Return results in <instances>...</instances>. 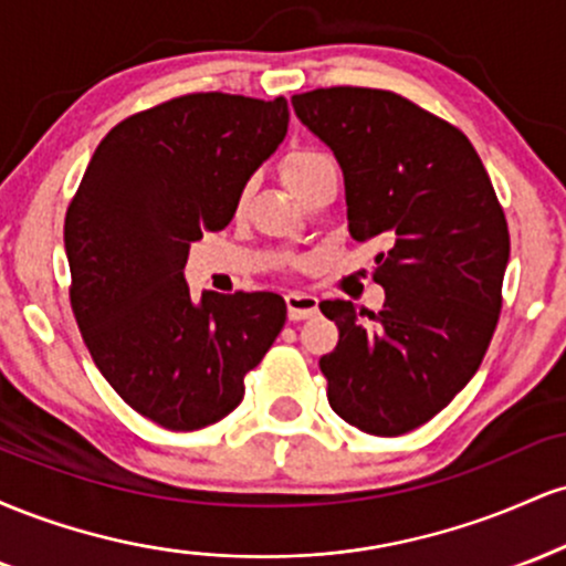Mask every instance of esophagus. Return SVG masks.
I'll return each mask as SVG.
<instances>
[{"mask_svg": "<svg viewBox=\"0 0 566 566\" xmlns=\"http://www.w3.org/2000/svg\"><path fill=\"white\" fill-rule=\"evenodd\" d=\"M284 301H287V311H290L292 322L308 319V316H314L316 311H319V297L308 295V292H290Z\"/></svg>", "mask_w": 566, "mask_h": 566, "instance_id": "1", "label": "esophagus"}]
</instances>
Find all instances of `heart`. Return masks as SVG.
Here are the masks:
<instances>
[{"label": "heart", "mask_w": 566, "mask_h": 566, "mask_svg": "<svg viewBox=\"0 0 566 566\" xmlns=\"http://www.w3.org/2000/svg\"><path fill=\"white\" fill-rule=\"evenodd\" d=\"M333 167L329 157H324L322 151H311V148H301V151H292L290 157H284L282 161V178L292 191L301 193L303 186L314 178L316 172L327 170Z\"/></svg>", "instance_id": "obj_1"}]
</instances>
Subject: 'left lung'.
I'll return each mask as SVG.
<instances>
[{"mask_svg":"<svg viewBox=\"0 0 566 566\" xmlns=\"http://www.w3.org/2000/svg\"><path fill=\"white\" fill-rule=\"evenodd\" d=\"M292 106L340 165L350 237L388 244L375 258L378 314L319 303L340 333L319 359L329 407L359 431L399 437L482 365L503 305L509 223L471 140L407 97L322 87Z\"/></svg>","mask_w":566,"mask_h":566,"instance_id":"8db88e82","label":"left lung"}]
</instances>
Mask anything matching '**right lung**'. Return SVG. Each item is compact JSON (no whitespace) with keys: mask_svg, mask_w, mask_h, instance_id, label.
Wrapping results in <instances>:
<instances>
[{"mask_svg":"<svg viewBox=\"0 0 566 566\" xmlns=\"http://www.w3.org/2000/svg\"><path fill=\"white\" fill-rule=\"evenodd\" d=\"M287 122L284 97H172L119 122L71 199L63 242L80 333L114 391L161 428L197 431L237 409L287 319L276 292L193 301L184 279L188 247L231 223Z\"/></svg>","mask_w":566,"mask_h":566,"instance_id":"right-lung-1","label":"right lung"}]
</instances>
